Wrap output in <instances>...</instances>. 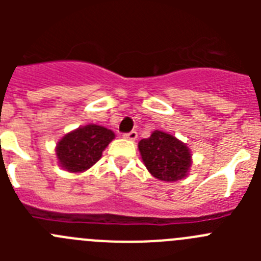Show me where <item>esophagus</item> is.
Wrapping results in <instances>:
<instances>
[{"label": "esophagus", "mask_w": 261, "mask_h": 261, "mask_svg": "<svg viewBox=\"0 0 261 261\" xmlns=\"http://www.w3.org/2000/svg\"><path fill=\"white\" fill-rule=\"evenodd\" d=\"M124 138H126L129 141H136V140H137V132H136V130H132V132L126 133V135H124Z\"/></svg>", "instance_id": "1"}]
</instances>
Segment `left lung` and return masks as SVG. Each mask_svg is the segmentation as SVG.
<instances>
[{
  "instance_id": "8db88e82",
  "label": "left lung",
  "mask_w": 261,
  "mask_h": 261,
  "mask_svg": "<svg viewBox=\"0 0 261 261\" xmlns=\"http://www.w3.org/2000/svg\"><path fill=\"white\" fill-rule=\"evenodd\" d=\"M138 150L147 171L158 180H181L190 174V147L170 133L154 130L150 137L138 142Z\"/></svg>"
}]
</instances>
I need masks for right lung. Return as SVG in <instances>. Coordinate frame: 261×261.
Segmentation results:
<instances>
[{
    "label": "right lung",
    "mask_w": 261,
    "mask_h": 261,
    "mask_svg": "<svg viewBox=\"0 0 261 261\" xmlns=\"http://www.w3.org/2000/svg\"><path fill=\"white\" fill-rule=\"evenodd\" d=\"M112 140L115 133L106 126L96 124L80 126L59 140L55 149L57 162L62 170L71 174L86 171L102 158Z\"/></svg>",
    "instance_id": "right-lung-1"
}]
</instances>
